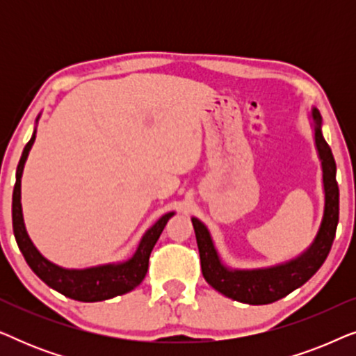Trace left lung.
I'll use <instances>...</instances> for the list:
<instances>
[{
  "mask_svg": "<svg viewBox=\"0 0 356 356\" xmlns=\"http://www.w3.org/2000/svg\"><path fill=\"white\" fill-rule=\"evenodd\" d=\"M313 118L316 147H318L321 165H323L325 204L318 235H316L313 245L303 254L293 261L269 267V269H228L222 264L206 225L197 218H191L204 279L212 289L220 291L228 298L246 305L274 303L306 284L324 264L325 257L332 248L339 223V184L335 179L337 167H335L332 150L325 143L323 131H321V115L316 108H313Z\"/></svg>",
  "mask_w": 356,
  "mask_h": 356,
  "instance_id": "obj_1",
  "label": "left lung"
}]
</instances>
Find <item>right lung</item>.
Masks as SVG:
<instances>
[{"label": "right lung", "instance_id": "add662e5", "mask_svg": "<svg viewBox=\"0 0 356 356\" xmlns=\"http://www.w3.org/2000/svg\"><path fill=\"white\" fill-rule=\"evenodd\" d=\"M33 140H35V131H33L31 140L24 147L22 157L19 160L16 170V184H14L13 191V230L19 250H21L29 267L48 286H51V289L60 291L65 296H70L72 300L86 301V303L113 298V296L124 295L136 289L144 280L145 274H147L150 252H152L159 236L162 235L167 222L173 217V212L165 213L162 218H159L155 222V225H152L145 232L134 256L126 262L90 267V269L82 270L63 269V267L53 264V262L45 259L37 251V248L33 246V243L27 235L22 218L21 177L24 163H26L29 150H31Z\"/></svg>", "mask_w": 356, "mask_h": 356}]
</instances>
